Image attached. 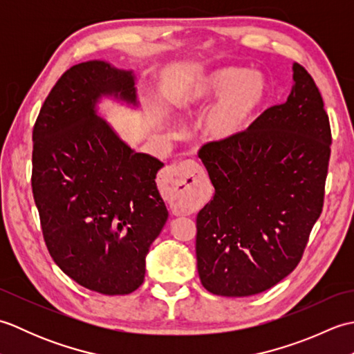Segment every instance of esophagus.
I'll list each match as a JSON object with an SVG mask.
<instances>
[{
    "mask_svg": "<svg viewBox=\"0 0 354 354\" xmlns=\"http://www.w3.org/2000/svg\"><path fill=\"white\" fill-rule=\"evenodd\" d=\"M165 181L171 190L170 204L175 213L190 214L205 181V173L201 165L192 160L178 164L165 173Z\"/></svg>",
    "mask_w": 354,
    "mask_h": 354,
    "instance_id": "1",
    "label": "esophagus"
}]
</instances>
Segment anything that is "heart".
Instances as JSON below:
<instances>
[{
	"instance_id": "heart-1",
	"label": "heart",
	"mask_w": 354,
	"mask_h": 354,
	"mask_svg": "<svg viewBox=\"0 0 354 354\" xmlns=\"http://www.w3.org/2000/svg\"><path fill=\"white\" fill-rule=\"evenodd\" d=\"M268 82L257 71L227 66L205 74L171 97L179 109L198 112L208 108L201 122L204 137L231 141L242 135L257 118L268 99ZM169 133H175L169 129Z\"/></svg>"
}]
</instances>
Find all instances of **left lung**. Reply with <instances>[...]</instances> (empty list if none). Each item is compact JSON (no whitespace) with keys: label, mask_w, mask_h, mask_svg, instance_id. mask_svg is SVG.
<instances>
[{"label":"left lung","mask_w":354,"mask_h":354,"mask_svg":"<svg viewBox=\"0 0 354 354\" xmlns=\"http://www.w3.org/2000/svg\"><path fill=\"white\" fill-rule=\"evenodd\" d=\"M283 104L231 141L202 146L214 198L196 217L201 283L221 297H250L297 268L322 212L330 160L328 115L310 74L293 64Z\"/></svg>","instance_id":"obj_1"}]
</instances>
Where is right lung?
<instances>
[{
	"label": "right lung",
	"instance_id": "right-lung-1",
	"mask_svg": "<svg viewBox=\"0 0 354 354\" xmlns=\"http://www.w3.org/2000/svg\"><path fill=\"white\" fill-rule=\"evenodd\" d=\"M102 99L138 108L133 71L88 61L53 86L33 127L32 189L56 265L89 290L126 295L145 281L149 248L167 222L155 183L164 164L118 137Z\"/></svg>",
	"mask_w": 354,
	"mask_h": 354
}]
</instances>
